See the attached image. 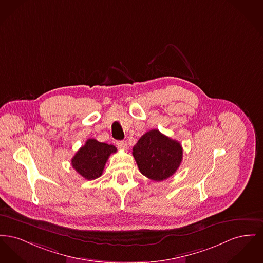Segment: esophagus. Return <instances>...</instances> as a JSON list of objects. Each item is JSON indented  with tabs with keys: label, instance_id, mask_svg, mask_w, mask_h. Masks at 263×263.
I'll use <instances>...</instances> for the list:
<instances>
[{
	"label": "esophagus",
	"instance_id": "34e87169",
	"mask_svg": "<svg viewBox=\"0 0 263 263\" xmlns=\"http://www.w3.org/2000/svg\"><path fill=\"white\" fill-rule=\"evenodd\" d=\"M116 145L118 146L119 149H122V150H126V149L128 148L126 141H117V142H116Z\"/></svg>",
	"mask_w": 263,
	"mask_h": 263
}]
</instances>
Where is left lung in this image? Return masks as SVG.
I'll return each mask as SVG.
<instances>
[{"label": "left lung", "instance_id": "left-lung-1", "mask_svg": "<svg viewBox=\"0 0 263 263\" xmlns=\"http://www.w3.org/2000/svg\"><path fill=\"white\" fill-rule=\"evenodd\" d=\"M132 154L140 172L145 177L160 182L170 178L178 170L183 160V148L180 142L152 129L138 140Z\"/></svg>", "mask_w": 263, "mask_h": 263}]
</instances>
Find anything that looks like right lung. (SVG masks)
Segmentation results:
<instances>
[{
	"mask_svg": "<svg viewBox=\"0 0 263 263\" xmlns=\"http://www.w3.org/2000/svg\"><path fill=\"white\" fill-rule=\"evenodd\" d=\"M116 151L113 145L88 139L71 159V165L85 180H95L102 175L109 156Z\"/></svg>",
	"mask_w": 263,
	"mask_h": 263,
	"instance_id": "obj_1",
	"label": "right lung"
}]
</instances>
